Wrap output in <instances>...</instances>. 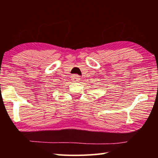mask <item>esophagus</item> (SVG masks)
<instances>
[{"label":"esophagus","instance_id":"34e87169","mask_svg":"<svg viewBox=\"0 0 158 158\" xmlns=\"http://www.w3.org/2000/svg\"><path fill=\"white\" fill-rule=\"evenodd\" d=\"M80 79V77L78 75V74H74L72 77V80H73V81H79Z\"/></svg>","mask_w":158,"mask_h":158}]
</instances>
